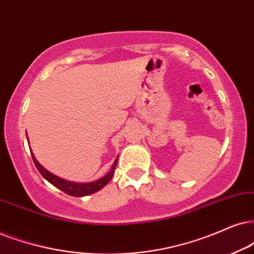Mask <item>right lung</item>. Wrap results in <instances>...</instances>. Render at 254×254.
<instances>
[{
    "instance_id": "obj_1",
    "label": "right lung",
    "mask_w": 254,
    "mask_h": 254,
    "mask_svg": "<svg viewBox=\"0 0 254 254\" xmlns=\"http://www.w3.org/2000/svg\"><path fill=\"white\" fill-rule=\"evenodd\" d=\"M31 156H33L34 163H35V165H36L37 170L40 171L41 175L50 183V184L56 186L57 189H60V190L63 191L64 193L73 195V197H83V195L91 194V193H94V192H97L101 190V189L103 188V186L107 185L109 181L112 178V176H114V172H115V169H116V165H117V159H116L114 163V166H112V169L110 170V172H109L107 176H104L103 178L98 179V181L92 182V183H86V184H77V183L64 181V179L57 177V176H55V175H53V173L44 169L43 166H42L40 163L37 162L36 158H35L33 155V152H31Z\"/></svg>"
}]
</instances>
